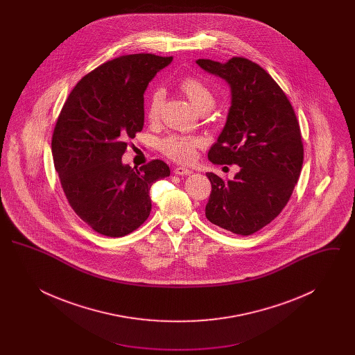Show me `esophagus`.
<instances>
[{"mask_svg": "<svg viewBox=\"0 0 355 355\" xmlns=\"http://www.w3.org/2000/svg\"><path fill=\"white\" fill-rule=\"evenodd\" d=\"M174 173L178 174V175H190V174H193V170L187 169V168H184V166H177L174 169Z\"/></svg>", "mask_w": 355, "mask_h": 355, "instance_id": "esophagus-1", "label": "esophagus"}]
</instances>
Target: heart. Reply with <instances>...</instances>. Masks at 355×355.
<instances>
[{
    "instance_id": "1",
    "label": "heart",
    "mask_w": 355,
    "mask_h": 355,
    "mask_svg": "<svg viewBox=\"0 0 355 355\" xmlns=\"http://www.w3.org/2000/svg\"><path fill=\"white\" fill-rule=\"evenodd\" d=\"M180 89L185 93L187 98L193 103V106L201 112L203 109H211L214 106V94L211 89L197 77H185L180 81ZM165 90L161 87L153 89L146 101V117L149 121H157L164 102H165ZM201 139L197 137H187V135H171L159 141V149L169 158L189 164L194 161L197 149L201 146Z\"/></svg>"
}]
</instances>
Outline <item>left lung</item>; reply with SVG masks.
Masks as SVG:
<instances>
[{
	"label": "left lung",
	"mask_w": 355,
	"mask_h": 355,
	"mask_svg": "<svg viewBox=\"0 0 355 355\" xmlns=\"http://www.w3.org/2000/svg\"><path fill=\"white\" fill-rule=\"evenodd\" d=\"M197 64L232 90L225 128L207 157L216 165L241 168L232 181L206 173L211 193L205 214L225 230L250 236L269 225L293 194L304 164L300 123L284 90L258 64L243 57Z\"/></svg>",
	"instance_id": "left-lung-1"
}]
</instances>
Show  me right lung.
I'll list each match as a JSON object with an SVG mask.
<instances>
[{
  "label": "right lung",
  "mask_w": 355,
  "mask_h": 355,
  "mask_svg": "<svg viewBox=\"0 0 355 355\" xmlns=\"http://www.w3.org/2000/svg\"><path fill=\"white\" fill-rule=\"evenodd\" d=\"M173 57L121 55L94 69L70 92L51 138L54 168L76 214L94 232L123 236L152 210L153 184L169 166L153 159L139 169L122 164L128 139L144 128V93Z\"/></svg>",
  "instance_id": "1"
}]
</instances>
